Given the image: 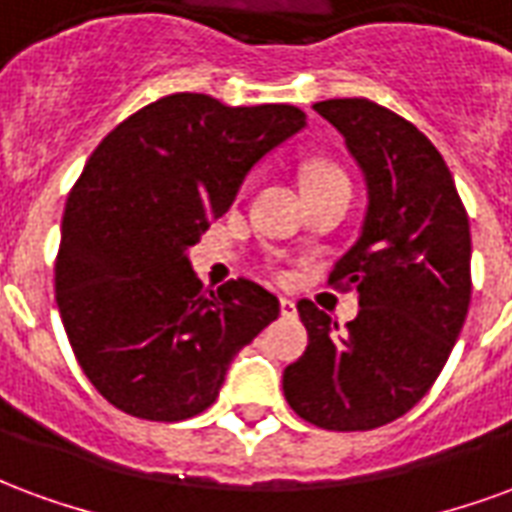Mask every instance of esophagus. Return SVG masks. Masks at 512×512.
Masks as SVG:
<instances>
[{"mask_svg": "<svg viewBox=\"0 0 512 512\" xmlns=\"http://www.w3.org/2000/svg\"><path fill=\"white\" fill-rule=\"evenodd\" d=\"M279 312H282L285 318H293V315H296V301L282 296V299H279Z\"/></svg>", "mask_w": 512, "mask_h": 512, "instance_id": "34e87169", "label": "esophagus"}]
</instances>
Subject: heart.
Here are the masks:
<instances>
[{"label":"heart","mask_w":512,"mask_h":512,"mask_svg":"<svg viewBox=\"0 0 512 512\" xmlns=\"http://www.w3.org/2000/svg\"><path fill=\"white\" fill-rule=\"evenodd\" d=\"M334 178H345V175L337 167H332V164H312V167L307 169V186H310V183H321V180Z\"/></svg>","instance_id":"1"}]
</instances>
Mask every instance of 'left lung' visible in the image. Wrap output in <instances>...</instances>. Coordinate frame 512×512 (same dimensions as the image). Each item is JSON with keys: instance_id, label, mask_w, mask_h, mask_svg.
<instances>
[{"instance_id": "1", "label": "left lung", "mask_w": 512, "mask_h": 512, "mask_svg": "<svg viewBox=\"0 0 512 512\" xmlns=\"http://www.w3.org/2000/svg\"><path fill=\"white\" fill-rule=\"evenodd\" d=\"M362 169V233L329 282L354 290L345 329L299 301L310 345L285 367L290 408L326 430H373L425 397L469 312L472 235L444 158L417 126L367 98L312 106Z\"/></svg>"}]
</instances>
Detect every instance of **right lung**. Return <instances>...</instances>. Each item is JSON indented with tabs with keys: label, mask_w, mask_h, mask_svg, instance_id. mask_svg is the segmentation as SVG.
Wrapping results in <instances>:
<instances>
[{
	"label": "right lung",
	"mask_w": 512,
	"mask_h": 512,
	"mask_svg": "<svg viewBox=\"0 0 512 512\" xmlns=\"http://www.w3.org/2000/svg\"><path fill=\"white\" fill-rule=\"evenodd\" d=\"M304 126L299 106L175 93L95 147L65 205L54 290L73 354L112 406L153 422L200 414L277 321V296L252 279L202 288L189 249Z\"/></svg>",
	"instance_id": "right-lung-1"
}]
</instances>
